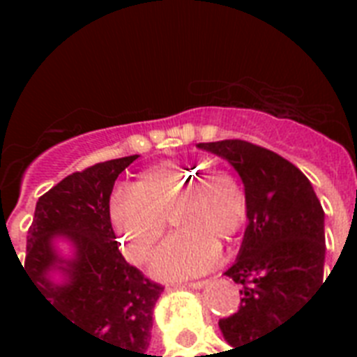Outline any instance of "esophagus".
Listing matches in <instances>:
<instances>
[{"mask_svg":"<svg viewBox=\"0 0 357 357\" xmlns=\"http://www.w3.org/2000/svg\"><path fill=\"white\" fill-rule=\"evenodd\" d=\"M207 282H190L187 283V287L189 289H202V287H206Z\"/></svg>","mask_w":357,"mask_h":357,"instance_id":"1","label":"esophagus"}]
</instances>
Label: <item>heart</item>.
Returning a JSON list of instances; mask_svg holds the SVG:
<instances>
[{
  "mask_svg": "<svg viewBox=\"0 0 357 357\" xmlns=\"http://www.w3.org/2000/svg\"><path fill=\"white\" fill-rule=\"evenodd\" d=\"M170 218L174 234L157 250L150 271L161 280H185L211 271L220 244L231 241L246 220V202L234 176L190 162L168 161L148 168L109 202V220L123 257L144 263Z\"/></svg>",
  "mask_w": 357,
  "mask_h": 357,
  "instance_id": "b5f03b06",
  "label": "heart"
}]
</instances>
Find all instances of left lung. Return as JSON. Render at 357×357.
I'll return each mask as SVG.
<instances>
[{"label":"left lung","instance_id":"left-lung-1","mask_svg":"<svg viewBox=\"0 0 357 357\" xmlns=\"http://www.w3.org/2000/svg\"><path fill=\"white\" fill-rule=\"evenodd\" d=\"M243 179V244L226 276L241 283V307L218 328L231 347L252 343L283 324L322 285L324 211L310 179L274 151L246 140L200 142Z\"/></svg>","mask_w":357,"mask_h":357}]
</instances>
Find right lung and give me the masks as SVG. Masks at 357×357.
Segmentation results:
<instances>
[{
	"label": "right lung",
	"instance_id": "obj_1",
	"mask_svg": "<svg viewBox=\"0 0 357 357\" xmlns=\"http://www.w3.org/2000/svg\"><path fill=\"white\" fill-rule=\"evenodd\" d=\"M137 157L74 172L38 198L25 271L63 321L116 347L122 357H162L148 354L162 287L123 259L109 220L114 181ZM59 240L73 246L72 256L60 254Z\"/></svg>",
	"mask_w": 357,
	"mask_h": 357
}]
</instances>
